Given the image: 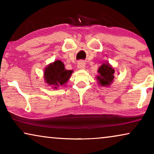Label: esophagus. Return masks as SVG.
Returning <instances> with one entry per match:
<instances>
[{
	"mask_svg": "<svg viewBox=\"0 0 154 154\" xmlns=\"http://www.w3.org/2000/svg\"><path fill=\"white\" fill-rule=\"evenodd\" d=\"M77 66L79 69H83L85 67V63L83 62V61H80V62L78 63Z\"/></svg>",
	"mask_w": 154,
	"mask_h": 154,
	"instance_id": "1",
	"label": "esophagus"
}]
</instances>
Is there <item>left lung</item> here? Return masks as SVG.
I'll list each match as a JSON object with an SVG mask.
<instances>
[{
    "label": "left lung",
    "mask_w": 154,
    "mask_h": 154,
    "mask_svg": "<svg viewBox=\"0 0 154 154\" xmlns=\"http://www.w3.org/2000/svg\"><path fill=\"white\" fill-rule=\"evenodd\" d=\"M98 73L100 75L97 76V79L99 81V83L101 85H109L112 83L114 79V69L108 64H103L100 68L98 69Z\"/></svg>",
    "instance_id": "obj_1"
}]
</instances>
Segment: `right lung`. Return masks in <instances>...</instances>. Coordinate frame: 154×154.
<instances>
[{
    "label": "right lung",
    "mask_w": 154,
    "mask_h": 154,
    "mask_svg": "<svg viewBox=\"0 0 154 154\" xmlns=\"http://www.w3.org/2000/svg\"><path fill=\"white\" fill-rule=\"evenodd\" d=\"M72 73L73 71L65 69L64 64L61 61L57 60L45 69L44 77L48 85L57 88V86L66 83Z\"/></svg>",
    "instance_id": "obj_1"
}]
</instances>
